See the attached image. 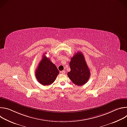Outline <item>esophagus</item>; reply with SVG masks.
<instances>
[{
    "label": "esophagus",
    "instance_id": "obj_1",
    "mask_svg": "<svg viewBox=\"0 0 127 127\" xmlns=\"http://www.w3.org/2000/svg\"><path fill=\"white\" fill-rule=\"evenodd\" d=\"M60 73H61V74H65V71L64 70L61 71L60 72Z\"/></svg>",
    "mask_w": 127,
    "mask_h": 127
}]
</instances>
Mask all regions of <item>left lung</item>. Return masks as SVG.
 <instances>
[{
  "mask_svg": "<svg viewBox=\"0 0 127 127\" xmlns=\"http://www.w3.org/2000/svg\"><path fill=\"white\" fill-rule=\"evenodd\" d=\"M69 66L71 70L67 75L72 82L78 86L85 84L90 77V70L83 54L80 52L76 53L71 58Z\"/></svg>",
  "mask_w": 127,
  "mask_h": 127,
  "instance_id": "left-lung-1",
  "label": "left lung"
}]
</instances>
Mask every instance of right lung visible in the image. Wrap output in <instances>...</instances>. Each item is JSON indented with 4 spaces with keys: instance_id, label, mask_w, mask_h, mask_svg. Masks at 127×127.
<instances>
[{
    "instance_id": "add662e5",
    "label": "right lung",
    "mask_w": 127,
    "mask_h": 127,
    "mask_svg": "<svg viewBox=\"0 0 127 127\" xmlns=\"http://www.w3.org/2000/svg\"><path fill=\"white\" fill-rule=\"evenodd\" d=\"M35 70V77L40 83L49 85L53 83L59 73L55 65L44 55Z\"/></svg>"
}]
</instances>
